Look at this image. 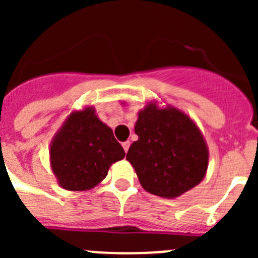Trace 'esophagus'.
I'll return each mask as SVG.
<instances>
[{
    "label": "esophagus",
    "mask_w": 258,
    "mask_h": 258,
    "mask_svg": "<svg viewBox=\"0 0 258 258\" xmlns=\"http://www.w3.org/2000/svg\"><path fill=\"white\" fill-rule=\"evenodd\" d=\"M129 147H131V142H129V141H126V142H122V149H124L125 152H127Z\"/></svg>",
    "instance_id": "esophagus-1"
}]
</instances>
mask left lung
I'll return each mask as SVG.
<instances>
[{
    "mask_svg": "<svg viewBox=\"0 0 258 258\" xmlns=\"http://www.w3.org/2000/svg\"><path fill=\"white\" fill-rule=\"evenodd\" d=\"M134 132L138 141L129 147L126 160L147 192L173 199L206 177L208 146L198 125L181 109L150 102L138 112Z\"/></svg>",
    "mask_w": 258,
    "mask_h": 258,
    "instance_id": "left-lung-1",
    "label": "left lung"
}]
</instances>
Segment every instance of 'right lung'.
Masks as SVG:
<instances>
[{"mask_svg":"<svg viewBox=\"0 0 258 258\" xmlns=\"http://www.w3.org/2000/svg\"><path fill=\"white\" fill-rule=\"evenodd\" d=\"M50 165L59 186L86 191L106 178L109 166L124 159L112 129L93 107L71 112L50 143Z\"/></svg>","mask_w":258,"mask_h":258,"instance_id":"right-lung-1","label":"right lung"}]
</instances>
